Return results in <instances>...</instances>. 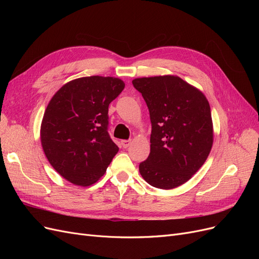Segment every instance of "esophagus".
<instances>
[{"mask_svg": "<svg viewBox=\"0 0 259 259\" xmlns=\"http://www.w3.org/2000/svg\"><path fill=\"white\" fill-rule=\"evenodd\" d=\"M131 140L128 139V140H126V139H125V140H122V142H121V145H122V147L123 148H127L130 145H131Z\"/></svg>", "mask_w": 259, "mask_h": 259, "instance_id": "1", "label": "esophagus"}]
</instances>
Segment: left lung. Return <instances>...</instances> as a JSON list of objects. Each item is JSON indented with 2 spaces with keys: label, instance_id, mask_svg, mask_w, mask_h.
<instances>
[{
  "label": "left lung",
  "instance_id": "obj_1",
  "mask_svg": "<svg viewBox=\"0 0 259 259\" xmlns=\"http://www.w3.org/2000/svg\"><path fill=\"white\" fill-rule=\"evenodd\" d=\"M150 113V153L140 175L160 189L185 184L204 164L213 146L209 104L201 91L179 76L133 80Z\"/></svg>",
  "mask_w": 259,
  "mask_h": 259
}]
</instances>
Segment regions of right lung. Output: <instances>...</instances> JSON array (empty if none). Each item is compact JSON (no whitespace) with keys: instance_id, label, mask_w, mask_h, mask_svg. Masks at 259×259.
Wrapping results in <instances>:
<instances>
[{"instance_id":"obj_1","label":"right lung","mask_w":259,"mask_h":259,"mask_svg":"<svg viewBox=\"0 0 259 259\" xmlns=\"http://www.w3.org/2000/svg\"><path fill=\"white\" fill-rule=\"evenodd\" d=\"M124 86L117 77L85 76L68 82L51 99L41 143L51 165L68 182L96 183L119 151L108 133V108Z\"/></svg>"}]
</instances>
